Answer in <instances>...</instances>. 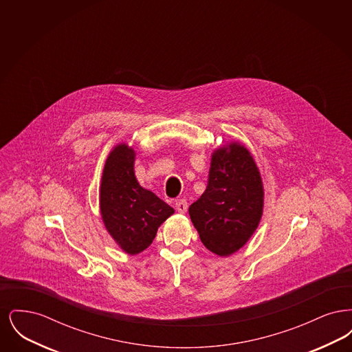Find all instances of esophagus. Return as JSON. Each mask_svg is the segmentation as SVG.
Returning <instances> with one entry per match:
<instances>
[{
  "mask_svg": "<svg viewBox=\"0 0 352 352\" xmlns=\"http://www.w3.org/2000/svg\"><path fill=\"white\" fill-rule=\"evenodd\" d=\"M187 201L186 199H179V201H175V208H177V211L179 212V214H186V211H187Z\"/></svg>",
  "mask_w": 352,
  "mask_h": 352,
  "instance_id": "obj_1",
  "label": "esophagus"
}]
</instances>
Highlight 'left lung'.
<instances>
[{"instance_id": "obj_1", "label": "left lung", "mask_w": 352, "mask_h": 352, "mask_svg": "<svg viewBox=\"0 0 352 352\" xmlns=\"http://www.w3.org/2000/svg\"><path fill=\"white\" fill-rule=\"evenodd\" d=\"M263 208L264 184L251 151L237 141L215 149L206 191L188 208L203 245L231 256L254 234Z\"/></svg>"}]
</instances>
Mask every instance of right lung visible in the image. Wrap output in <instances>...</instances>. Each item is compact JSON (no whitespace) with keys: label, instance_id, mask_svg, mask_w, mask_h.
Listing matches in <instances>:
<instances>
[{"label":"right lung","instance_id":"1","mask_svg":"<svg viewBox=\"0 0 352 352\" xmlns=\"http://www.w3.org/2000/svg\"><path fill=\"white\" fill-rule=\"evenodd\" d=\"M135 151L118 144L105 160L100 184L102 223L118 247L131 254L145 251L158 227L174 214V208L138 184L134 174Z\"/></svg>","mask_w":352,"mask_h":352}]
</instances>
